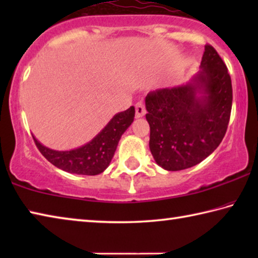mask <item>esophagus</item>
<instances>
[{
	"label": "esophagus",
	"instance_id": "esophagus-1",
	"mask_svg": "<svg viewBox=\"0 0 258 258\" xmlns=\"http://www.w3.org/2000/svg\"><path fill=\"white\" fill-rule=\"evenodd\" d=\"M146 115V107L143 102H138L135 104V117L140 118V117H143Z\"/></svg>",
	"mask_w": 258,
	"mask_h": 258
}]
</instances>
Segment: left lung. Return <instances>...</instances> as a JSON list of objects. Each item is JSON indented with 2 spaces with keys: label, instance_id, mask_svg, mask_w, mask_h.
I'll use <instances>...</instances> for the list:
<instances>
[{
  "label": "left lung",
  "instance_id": "1",
  "mask_svg": "<svg viewBox=\"0 0 258 258\" xmlns=\"http://www.w3.org/2000/svg\"><path fill=\"white\" fill-rule=\"evenodd\" d=\"M231 108L228 68L216 50L206 45L200 71L189 82L146 97L149 148L157 165L175 172L202 163L223 140Z\"/></svg>",
  "mask_w": 258,
  "mask_h": 258
}]
</instances>
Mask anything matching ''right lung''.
I'll list each match as a JSON object with an SVG mask.
<instances>
[{
    "label": "right lung",
    "mask_w": 258,
    "mask_h": 258,
    "mask_svg": "<svg viewBox=\"0 0 258 258\" xmlns=\"http://www.w3.org/2000/svg\"><path fill=\"white\" fill-rule=\"evenodd\" d=\"M134 115L133 106L116 113L91 141L76 149L64 151L50 149L43 146L34 135L33 139L41 154L55 167L78 175H98L106 171L110 164L121 135L133 123Z\"/></svg>",
    "instance_id": "obj_1"
}]
</instances>
